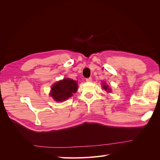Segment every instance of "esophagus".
Instances as JSON below:
<instances>
[{
  "label": "esophagus",
  "instance_id": "34e87169",
  "mask_svg": "<svg viewBox=\"0 0 160 160\" xmlns=\"http://www.w3.org/2000/svg\"><path fill=\"white\" fill-rule=\"evenodd\" d=\"M91 81H92L91 77H89V78H87L86 79V81H88V82H91Z\"/></svg>",
  "mask_w": 160,
  "mask_h": 160
}]
</instances>
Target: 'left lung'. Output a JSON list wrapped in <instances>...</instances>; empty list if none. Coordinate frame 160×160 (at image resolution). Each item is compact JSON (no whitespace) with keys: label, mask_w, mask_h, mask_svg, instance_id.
<instances>
[{"label":"left lung","mask_w":160,"mask_h":160,"mask_svg":"<svg viewBox=\"0 0 160 160\" xmlns=\"http://www.w3.org/2000/svg\"><path fill=\"white\" fill-rule=\"evenodd\" d=\"M103 88L105 90V91H108V92L111 91V89H109V88H108V85H106L104 82L103 83Z\"/></svg>","instance_id":"8db88e82"}]
</instances>
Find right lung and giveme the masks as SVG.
Masks as SVG:
<instances>
[{
    "mask_svg": "<svg viewBox=\"0 0 160 160\" xmlns=\"http://www.w3.org/2000/svg\"><path fill=\"white\" fill-rule=\"evenodd\" d=\"M77 82L71 79H64L52 86L50 95L56 101H62L75 93L77 91Z\"/></svg>",
    "mask_w": 160,
    "mask_h": 160,
    "instance_id": "obj_1",
    "label": "right lung"
}]
</instances>
